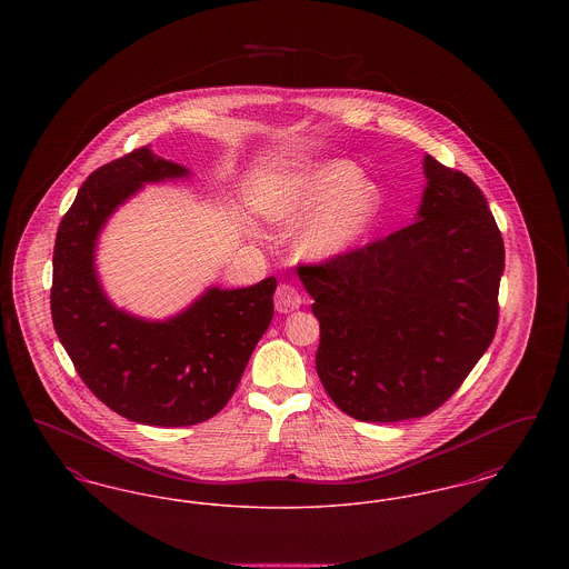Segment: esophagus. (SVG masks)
Wrapping results in <instances>:
<instances>
[{"label":"esophagus","mask_w":569,"mask_h":569,"mask_svg":"<svg viewBox=\"0 0 569 569\" xmlns=\"http://www.w3.org/2000/svg\"><path fill=\"white\" fill-rule=\"evenodd\" d=\"M302 305V297L298 292L295 286L290 283H281L277 290H274V309L279 313H290Z\"/></svg>","instance_id":"1"}]
</instances>
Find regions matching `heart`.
I'll use <instances>...</instances> for the list:
<instances>
[{
    "mask_svg": "<svg viewBox=\"0 0 569 569\" xmlns=\"http://www.w3.org/2000/svg\"><path fill=\"white\" fill-rule=\"evenodd\" d=\"M320 221L300 239V249L309 258H332L346 253L358 243L373 226L381 207L379 190L360 179L358 168L343 160L318 163L272 202V216L286 223H295L326 202Z\"/></svg>",
    "mask_w": 569,
    "mask_h": 569,
    "instance_id": "b5f03b06",
    "label": "heart"
}]
</instances>
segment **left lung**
I'll return each instance as SVG.
<instances>
[{"label": "left lung", "instance_id": "1", "mask_svg": "<svg viewBox=\"0 0 569 569\" xmlns=\"http://www.w3.org/2000/svg\"><path fill=\"white\" fill-rule=\"evenodd\" d=\"M418 219L322 264H300L320 322L316 369L360 422L422 418L487 352L499 322L503 239L480 188L425 158Z\"/></svg>", "mask_w": 569, "mask_h": 569}]
</instances>
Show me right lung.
I'll return each mask as SVG.
<instances>
[{
	"instance_id": "right-lung-1",
	"label": "right lung",
	"mask_w": 569,
	"mask_h": 569,
	"mask_svg": "<svg viewBox=\"0 0 569 569\" xmlns=\"http://www.w3.org/2000/svg\"><path fill=\"white\" fill-rule=\"evenodd\" d=\"M188 174L149 147L104 163L82 183L54 239L51 316L61 346L104 406L149 427H191L221 411L272 320L274 277L209 288L166 322L130 316L104 295L93 258L107 219L144 183Z\"/></svg>"
}]
</instances>
